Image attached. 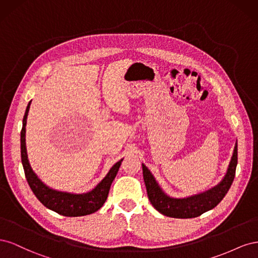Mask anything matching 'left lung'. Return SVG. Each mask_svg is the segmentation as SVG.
Listing matches in <instances>:
<instances>
[{
	"label": "left lung",
	"mask_w": 258,
	"mask_h": 258,
	"mask_svg": "<svg viewBox=\"0 0 258 258\" xmlns=\"http://www.w3.org/2000/svg\"><path fill=\"white\" fill-rule=\"evenodd\" d=\"M238 163V145L236 143L235 150H233L232 157L229 163L223 181L217 186L213 187L206 192L196 195L189 198L184 199H174L170 198L161 190L157 182L155 181L151 171L144 165L143 168V177L147 190V196L150 199L153 207L160 212L161 214L174 217V218H192L200 216L209 210L215 208L225 197V195L229 190L230 186L233 182L236 174V168Z\"/></svg>",
	"instance_id": "obj_1"
}]
</instances>
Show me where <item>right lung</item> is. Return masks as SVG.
Segmentation results:
<instances>
[{
    "label": "right lung",
    "instance_id": "obj_1",
    "mask_svg": "<svg viewBox=\"0 0 258 258\" xmlns=\"http://www.w3.org/2000/svg\"><path fill=\"white\" fill-rule=\"evenodd\" d=\"M31 101L29 102L27 110L23 116L22 120V129L20 134V143H21V161L25 175L29 183L30 188L32 189L36 198L42 204L54 212L63 216H84L91 213H95L101 207L104 205L107 198L108 191H110L112 182L118 172L121 161H118L112 167L110 172L101 181L93 190L83 194V195H73L69 192H62L50 189L41 182V179L36 176L31 169V166L28 160L27 148H26V124H27V116L30 108Z\"/></svg>",
    "mask_w": 258,
    "mask_h": 258
}]
</instances>
